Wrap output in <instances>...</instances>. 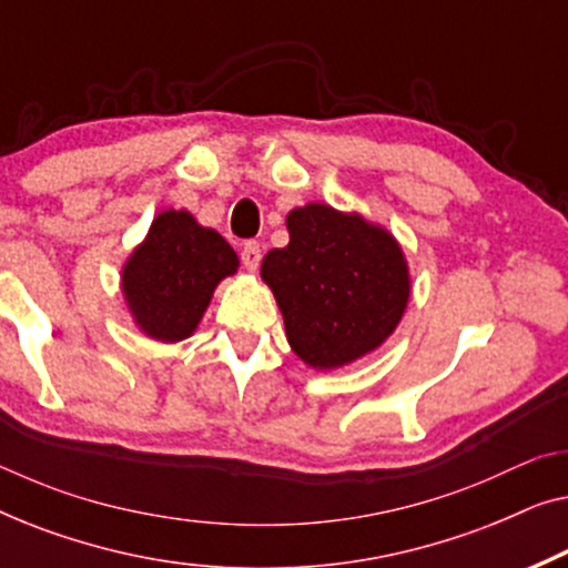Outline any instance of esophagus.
<instances>
[{
  "label": "esophagus",
  "instance_id": "1",
  "mask_svg": "<svg viewBox=\"0 0 568 568\" xmlns=\"http://www.w3.org/2000/svg\"><path fill=\"white\" fill-rule=\"evenodd\" d=\"M240 261H243V266L247 271H255L261 263V245L255 243V240H247L243 245V251H240Z\"/></svg>",
  "mask_w": 568,
  "mask_h": 568
}]
</instances>
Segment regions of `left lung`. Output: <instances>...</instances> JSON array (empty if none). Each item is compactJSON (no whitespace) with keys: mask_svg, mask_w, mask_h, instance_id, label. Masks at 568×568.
Returning a JSON list of instances; mask_svg holds the SVG:
<instances>
[{"mask_svg":"<svg viewBox=\"0 0 568 568\" xmlns=\"http://www.w3.org/2000/svg\"><path fill=\"white\" fill-rule=\"evenodd\" d=\"M286 230L290 245L266 253L261 276L292 352L315 369H338L385 344L410 297L398 240L328 204L292 209Z\"/></svg>","mask_w":568,"mask_h":568,"instance_id":"obj_1","label":"left lung"}]
</instances>
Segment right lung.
Here are the masks:
<instances>
[{
  "label": "right lung",
  "instance_id": "obj_1",
  "mask_svg": "<svg viewBox=\"0 0 568 568\" xmlns=\"http://www.w3.org/2000/svg\"><path fill=\"white\" fill-rule=\"evenodd\" d=\"M237 266V253L220 232L201 227L183 209H168L123 263V297L146 336L175 344L196 331L216 284Z\"/></svg>",
  "mask_w": 568,
  "mask_h": 568
}]
</instances>
